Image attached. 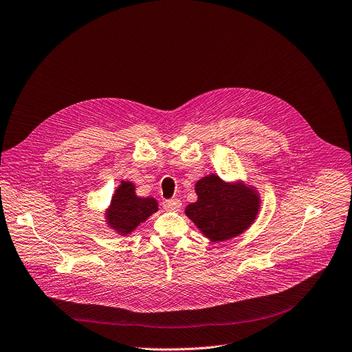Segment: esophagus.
<instances>
[{"instance_id": "1", "label": "esophagus", "mask_w": 352, "mask_h": 352, "mask_svg": "<svg viewBox=\"0 0 352 352\" xmlns=\"http://www.w3.org/2000/svg\"><path fill=\"white\" fill-rule=\"evenodd\" d=\"M164 208L168 211H179L182 208V201L179 199H172L164 201Z\"/></svg>"}]
</instances>
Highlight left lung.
Masks as SVG:
<instances>
[{"label": "left lung", "instance_id": "obj_1", "mask_svg": "<svg viewBox=\"0 0 352 352\" xmlns=\"http://www.w3.org/2000/svg\"><path fill=\"white\" fill-rule=\"evenodd\" d=\"M195 190L197 201L188 204L184 212L212 242L241 235L258 217L261 208L258 190L242 180L230 183L212 173L201 177Z\"/></svg>", "mask_w": 352, "mask_h": 352}]
</instances>
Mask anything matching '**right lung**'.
<instances>
[{
  "instance_id": "obj_1",
  "label": "right lung",
  "mask_w": 352,
  "mask_h": 352,
  "mask_svg": "<svg viewBox=\"0 0 352 352\" xmlns=\"http://www.w3.org/2000/svg\"><path fill=\"white\" fill-rule=\"evenodd\" d=\"M157 201L153 197H140L135 193V184L128 180H121L116 188L111 203L105 210V223L113 231L125 236L149 215L156 212Z\"/></svg>"
}]
</instances>
